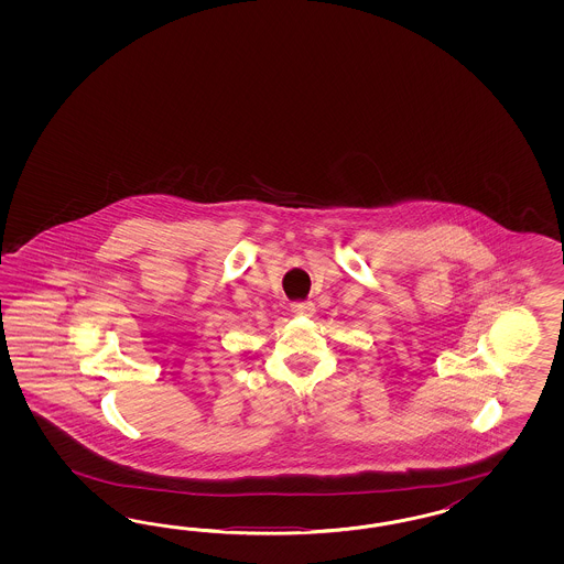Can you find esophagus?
Listing matches in <instances>:
<instances>
[{
    "instance_id": "1",
    "label": "esophagus",
    "mask_w": 564,
    "mask_h": 564,
    "mask_svg": "<svg viewBox=\"0 0 564 564\" xmlns=\"http://www.w3.org/2000/svg\"><path fill=\"white\" fill-rule=\"evenodd\" d=\"M291 312L300 314V316H314L316 307L312 302H295V304H291Z\"/></svg>"
}]
</instances>
